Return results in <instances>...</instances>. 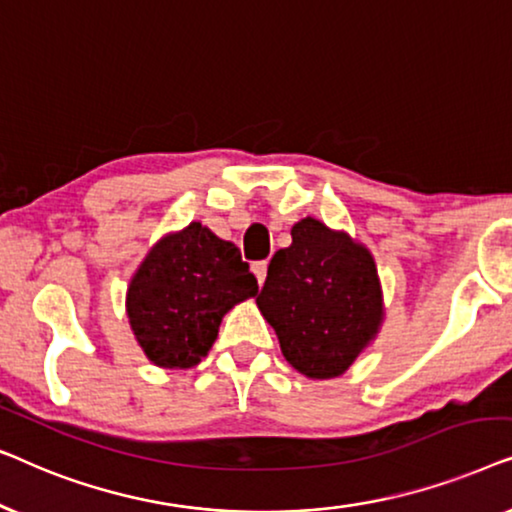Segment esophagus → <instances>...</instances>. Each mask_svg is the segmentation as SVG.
<instances>
[{
    "instance_id": "1",
    "label": "esophagus",
    "mask_w": 512,
    "mask_h": 512,
    "mask_svg": "<svg viewBox=\"0 0 512 512\" xmlns=\"http://www.w3.org/2000/svg\"><path fill=\"white\" fill-rule=\"evenodd\" d=\"M251 270H254L258 284H263L265 277H268V261H256L254 265H251Z\"/></svg>"
}]
</instances>
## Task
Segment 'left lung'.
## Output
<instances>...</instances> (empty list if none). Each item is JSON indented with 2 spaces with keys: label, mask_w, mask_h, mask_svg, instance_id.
<instances>
[{
  "label": "left lung",
  "mask_w": 512,
  "mask_h": 512,
  "mask_svg": "<svg viewBox=\"0 0 512 512\" xmlns=\"http://www.w3.org/2000/svg\"><path fill=\"white\" fill-rule=\"evenodd\" d=\"M291 240V247L272 256L256 303L298 373L338 377L380 326L382 293L373 256L310 216L291 228Z\"/></svg>",
  "instance_id": "obj_1"
}]
</instances>
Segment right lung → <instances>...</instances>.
<instances>
[{"mask_svg": "<svg viewBox=\"0 0 512 512\" xmlns=\"http://www.w3.org/2000/svg\"><path fill=\"white\" fill-rule=\"evenodd\" d=\"M256 291L240 249L191 223L158 242L139 265L128 289V317L156 366L191 368L212 349L223 314Z\"/></svg>", "mask_w": 512, "mask_h": 512, "instance_id": "1", "label": "right lung"}]
</instances>
